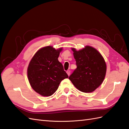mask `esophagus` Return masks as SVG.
Instances as JSON below:
<instances>
[{
  "label": "esophagus",
  "instance_id": "34e87169",
  "mask_svg": "<svg viewBox=\"0 0 129 129\" xmlns=\"http://www.w3.org/2000/svg\"><path fill=\"white\" fill-rule=\"evenodd\" d=\"M67 74L68 75V76H69L70 75V70H68V71H67Z\"/></svg>",
  "mask_w": 129,
  "mask_h": 129
}]
</instances>
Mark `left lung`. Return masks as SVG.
Returning <instances> with one entry per match:
<instances>
[{"instance_id":"1","label":"left lung","mask_w":129,"mask_h":129,"mask_svg":"<svg viewBox=\"0 0 129 129\" xmlns=\"http://www.w3.org/2000/svg\"><path fill=\"white\" fill-rule=\"evenodd\" d=\"M77 68L69 79L80 91H94L103 82L106 76V62L101 54L90 46L77 51L72 48Z\"/></svg>"}]
</instances>
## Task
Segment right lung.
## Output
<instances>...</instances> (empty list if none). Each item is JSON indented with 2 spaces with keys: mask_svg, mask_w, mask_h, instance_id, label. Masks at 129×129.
I'll use <instances>...</instances> for the list:
<instances>
[{
  "mask_svg": "<svg viewBox=\"0 0 129 129\" xmlns=\"http://www.w3.org/2000/svg\"><path fill=\"white\" fill-rule=\"evenodd\" d=\"M61 50L45 47L37 51L29 62L27 69L29 82L32 88L43 96L52 95L61 81L69 77L58 59Z\"/></svg>",
  "mask_w": 129,
  "mask_h": 129,
  "instance_id": "obj_1",
  "label": "right lung"
}]
</instances>
